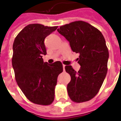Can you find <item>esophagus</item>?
I'll list each match as a JSON object with an SVG mask.
<instances>
[{
    "mask_svg": "<svg viewBox=\"0 0 121 121\" xmlns=\"http://www.w3.org/2000/svg\"><path fill=\"white\" fill-rule=\"evenodd\" d=\"M63 70L65 71V65H63Z\"/></svg>",
    "mask_w": 121,
    "mask_h": 121,
    "instance_id": "esophagus-1",
    "label": "esophagus"
}]
</instances>
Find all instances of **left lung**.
<instances>
[{
    "label": "left lung",
    "mask_w": 121,
    "mask_h": 121,
    "mask_svg": "<svg viewBox=\"0 0 121 121\" xmlns=\"http://www.w3.org/2000/svg\"><path fill=\"white\" fill-rule=\"evenodd\" d=\"M57 31L69 41L72 51L80 54L78 72L65 66L71 77L68 95L77 103L88 101L97 94L107 75L109 51L104 37L99 29L82 21L61 26Z\"/></svg>",
    "instance_id": "obj_1"
}]
</instances>
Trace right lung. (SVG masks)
<instances>
[{
  "mask_svg": "<svg viewBox=\"0 0 121 121\" xmlns=\"http://www.w3.org/2000/svg\"><path fill=\"white\" fill-rule=\"evenodd\" d=\"M57 28L31 24L18 34L13 43L12 64L16 80L27 99L36 104L53 102L57 78L63 72L60 61L48 64L42 58L46 55L44 39Z\"/></svg>",
  "mask_w": 121,
  "mask_h": 121,
  "instance_id": "add662e5",
  "label": "right lung"
}]
</instances>
